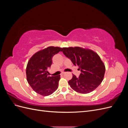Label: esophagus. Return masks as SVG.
Masks as SVG:
<instances>
[{
  "instance_id": "obj_1",
  "label": "esophagus",
  "mask_w": 128,
  "mask_h": 128,
  "mask_svg": "<svg viewBox=\"0 0 128 128\" xmlns=\"http://www.w3.org/2000/svg\"><path fill=\"white\" fill-rule=\"evenodd\" d=\"M64 74H65V72H62V73H61V75H62Z\"/></svg>"
}]
</instances>
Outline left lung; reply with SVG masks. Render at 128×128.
Here are the masks:
<instances>
[{"label":"left lung","instance_id":"obj_1","mask_svg":"<svg viewBox=\"0 0 128 128\" xmlns=\"http://www.w3.org/2000/svg\"><path fill=\"white\" fill-rule=\"evenodd\" d=\"M61 51L81 72L79 77L72 75V79L69 80V86L74 90L80 94H88L101 84L105 66L97 53L80 47L64 48Z\"/></svg>","mask_w":128,"mask_h":128}]
</instances>
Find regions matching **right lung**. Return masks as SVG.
Instances as JSON below:
<instances>
[{
    "mask_svg": "<svg viewBox=\"0 0 128 128\" xmlns=\"http://www.w3.org/2000/svg\"><path fill=\"white\" fill-rule=\"evenodd\" d=\"M61 49L50 46L34 54L28 61L26 80L30 86L39 94L49 96L58 88L60 75L51 76L48 70L52 64V57L61 51Z\"/></svg>",
    "mask_w": 128,
    "mask_h": 128,
    "instance_id": "right-lung-1",
    "label": "right lung"
}]
</instances>
